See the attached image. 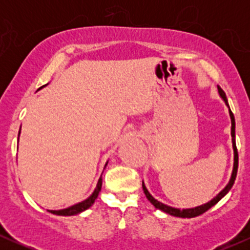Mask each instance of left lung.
I'll return each mask as SVG.
<instances>
[{
  "instance_id": "obj_1",
  "label": "left lung",
  "mask_w": 250,
  "mask_h": 250,
  "mask_svg": "<svg viewBox=\"0 0 250 250\" xmlns=\"http://www.w3.org/2000/svg\"><path fill=\"white\" fill-rule=\"evenodd\" d=\"M217 90H219V95L221 99L223 100L226 103V105L228 107L229 109V116H230V121H231V128H230V135H231V143H233V150H234V163H233V171H231V175H230V179H229V182L227 183V186L225 188L222 189V190L220 191L219 194L216 195V196L214 197V199H211L209 202L205 203V205H201V206H197V207H194V208H187V209H180V208H174V207H170V206H167L165 205V203L160 202V201H157L155 197L151 195L150 193L148 191L147 187H146L145 182L142 181V188H143V191H145L146 194V197H147L149 202L151 203V205L154 206L155 208L159 209V210L163 211V213L166 214H169L171 215V216H176V217H182V219H190V217H195V216H199V215L203 214L205 211H207L208 209H210L213 206L216 205L219 201L222 199L225 195L228 193L229 190H230L231 187H233L234 182H235V179H236V174H237V166H239V156H237V149H236V143H235V117H234V114L231 113L230 110V107H229L228 104V100H227V96L225 94V91L221 89L219 85H217Z\"/></svg>"
}]
</instances>
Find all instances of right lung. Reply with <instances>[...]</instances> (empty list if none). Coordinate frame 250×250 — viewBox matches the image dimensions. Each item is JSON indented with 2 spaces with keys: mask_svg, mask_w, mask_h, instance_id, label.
<instances>
[{
  "mask_svg": "<svg viewBox=\"0 0 250 250\" xmlns=\"http://www.w3.org/2000/svg\"><path fill=\"white\" fill-rule=\"evenodd\" d=\"M45 85H43V87H45ZM43 87H41L40 89H42ZM20 134H21V128H20V131H19V137H20ZM107 165H108V161H107V163H105L104 168L107 167ZM101 188H102V175L100 176L99 181H97L95 190L93 191V194H91L88 199L82 201V202L76 203V205H74V206H70V207H68V208L59 209V210H48V211H50L51 214L60 215V216H71V215H77V214L82 213V211L87 210L88 208H90L91 206L94 205V202H95L97 196H99V193L101 191Z\"/></svg>",
  "mask_w": 250,
  "mask_h": 250,
  "instance_id": "1",
  "label": "right lung"
}]
</instances>
